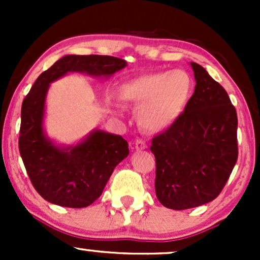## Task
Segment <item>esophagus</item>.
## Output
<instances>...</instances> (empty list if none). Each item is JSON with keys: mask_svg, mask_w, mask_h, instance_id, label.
<instances>
[{"mask_svg": "<svg viewBox=\"0 0 260 260\" xmlns=\"http://www.w3.org/2000/svg\"><path fill=\"white\" fill-rule=\"evenodd\" d=\"M147 148H148L147 143H145L143 139H137L136 143H134V149H136V150H144V149Z\"/></svg>", "mask_w": 260, "mask_h": 260, "instance_id": "esophagus-1", "label": "esophagus"}]
</instances>
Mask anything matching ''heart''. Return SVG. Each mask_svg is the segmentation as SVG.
I'll return each mask as SVG.
<instances>
[{
    "label": "heart",
    "mask_w": 260,
    "mask_h": 260,
    "mask_svg": "<svg viewBox=\"0 0 260 260\" xmlns=\"http://www.w3.org/2000/svg\"><path fill=\"white\" fill-rule=\"evenodd\" d=\"M193 92V79L184 70L161 71L131 80L122 86V99L140 107V126L164 132L184 112Z\"/></svg>",
    "instance_id": "1"
}]
</instances>
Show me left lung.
<instances>
[{
  "mask_svg": "<svg viewBox=\"0 0 260 260\" xmlns=\"http://www.w3.org/2000/svg\"><path fill=\"white\" fill-rule=\"evenodd\" d=\"M196 89L184 112L151 140L155 192L164 207L184 210L214 201L238 156L237 113L228 92L201 64L190 62Z\"/></svg>",
  "mask_w": 260,
  "mask_h": 260,
  "instance_id": "1",
  "label": "left lung"
}]
</instances>
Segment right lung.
Here are the masks:
<instances>
[{
  "mask_svg": "<svg viewBox=\"0 0 260 260\" xmlns=\"http://www.w3.org/2000/svg\"><path fill=\"white\" fill-rule=\"evenodd\" d=\"M127 66L122 58L66 55L38 77L22 104L19 151L32 186L45 201L66 208H85L103 193L113 170L129 154L127 140L94 129L74 145H57L44 131L50 83L67 73L109 78Z\"/></svg>",
  "mask_w": 260,
  "mask_h": 260,
  "instance_id": "1",
  "label": "right lung"
}]
</instances>
